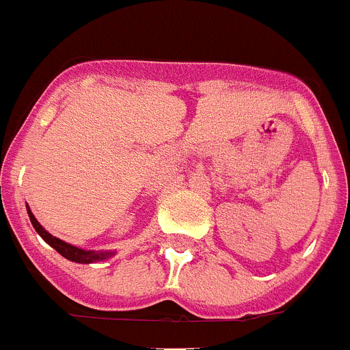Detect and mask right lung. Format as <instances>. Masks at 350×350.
<instances>
[{
  "label": "right lung",
  "instance_id": "obj_1",
  "mask_svg": "<svg viewBox=\"0 0 350 350\" xmlns=\"http://www.w3.org/2000/svg\"><path fill=\"white\" fill-rule=\"evenodd\" d=\"M28 216H30L31 225L36 227V230L40 234V236H42V239H44L46 243L51 245V247H53L55 250L60 254V256H64V258L69 259V261L83 262V265H88V262L102 261V259L112 256L111 252H94V250H83V248L73 247V245L66 243V241H62V239L55 238V236H51L48 230H44V227H42V225L36 220V216H33V213L30 211V207H28Z\"/></svg>",
  "mask_w": 350,
  "mask_h": 350
}]
</instances>
